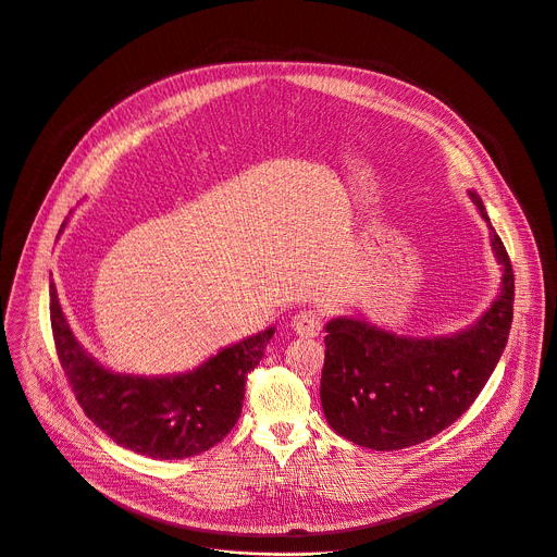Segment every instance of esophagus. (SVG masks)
<instances>
[{
  "label": "esophagus",
  "mask_w": 557,
  "mask_h": 557,
  "mask_svg": "<svg viewBox=\"0 0 557 557\" xmlns=\"http://www.w3.org/2000/svg\"><path fill=\"white\" fill-rule=\"evenodd\" d=\"M322 315L313 309H305L293 315L290 320V329L297 333V335H305V337H315L320 331H322Z\"/></svg>",
  "instance_id": "esophagus-1"
}]
</instances>
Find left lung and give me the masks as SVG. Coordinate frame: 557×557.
Here are the masks:
<instances>
[{
  "label": "left lung",
  "instance_id": "1",
  "mask_svg": "<svg viewBox=\"0 0 557 557\" xmlns=\"http://www.w3.org/2000/svg\"><path fill=\"white\" fill-rule=\"evenodd\" d=\"M469 195L491 228L502 267L499 295L473 326L453 335L407 337L358 318L326 324L322 409L329 426L352 444L397 450L437 435L475 401L507 346L516 297L511 260L480 195Z\"/></svg>",
  "mask_w": 557,
  "mask_h": 557
}]
</instances>
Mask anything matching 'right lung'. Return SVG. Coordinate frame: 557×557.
<instances>
[{
	"mask_svg": "<svg viewBox=\"0 0 557 557\" xmlns=\"http://www.w3.org/2000/svg\"><path fill=\"white\" fill-rule=\"evenodd\" d=\"M64 226V224H62ZM50 326L73 393L113 442L156 460H184L222 442L242 413L246 375L264 356L275 329L250 335L188 373L146 377L104 369L75 339L55 284Z\"/></svg>",
	"mask_w": 557,
	"mask_h": 557,
	"instance_id": "1",
	"label": "right lung"
}]
</instances>
